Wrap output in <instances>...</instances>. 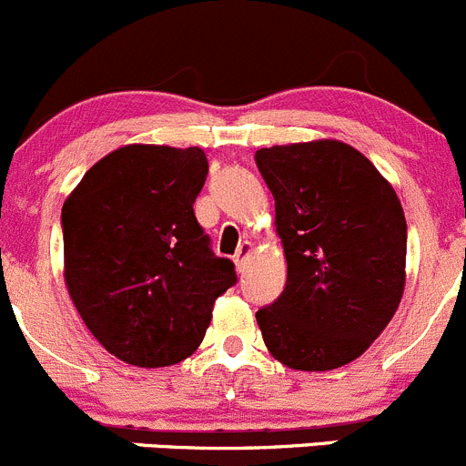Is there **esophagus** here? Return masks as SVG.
<instances>
[{
  "label": "esophagus",
  "instance_id": "34e87169",
  "mask_svg": "<svg viewBox=\"0 0 466 466\" xmlns=\"http://www.w3.org/2000/svg\"><path fill=\"white\" fill-rule=\"evenodd\" d=\"M251 249H254V247H251V242H247V240L240 242L236 256H233V263H236L238 272H242V269H245V263H247V258L251 256Z\"/></svg>",
  "mask_w": 466,
  "mask_h": 466
}]
</instances>
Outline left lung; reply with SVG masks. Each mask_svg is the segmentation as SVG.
Returning a JSON list of instances; mask_svg holds the SVG:
<instances>
[{
	"mask_svg": "<svg viewBox=\"0 0 466 466\" xmlns=\"http://www.w3.org/2000/svg\"><path fill=\"white\" fill-rule=\"evenodd\" d=\"M277 210L286 288L258 309L274 359L295 370L354 361L382 334L405 290L407 221L391 185L343 141L256 150Z\"/></svg>",
	"mask_w": 466,
	"mask_h": 466,
	"instance_id": "obj_1",
	"label": "left lung"
}]
</instances>
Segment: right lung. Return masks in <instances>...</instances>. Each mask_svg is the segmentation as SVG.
<instances>
[{"mask_svg":"<svg viewBox=\"0 0 466 466\" xmlns=\"http://www.w3.org/2000/svg\"><path fill=\"white\" fill-rule=\"evenodd\" d=\"M201 148L132 144L84 174L61 210L64 277L84 325L121 361L159 369L201 345L236 265L210 249L194 201Z\"/></svg>","mask_w":466,"mask_h":466,"instance_id":"obj_1","label":"right lung"}]
</instances>
